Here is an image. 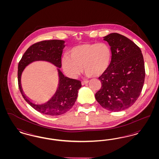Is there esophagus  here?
I'll return each instance as SVG.
<instances>
[{
  "instance_id": "34e87169",
  "label": "esophagus",
  "mask_w": 159,
  "mask_h": 159,
  "mask_svg": "<svg viewBox=\"0 0 159 159\" xmlns=\"http://www.w3.org/2000/svg\"><path fill=\"white\" fill-rule=\"evenodd\" d=\"M88 82H89V81H88V80H84V81H82V85H84V84H87Z\"/></svg>"
}]
</instances>
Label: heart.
<instances>
[{"label": "heart", "instance_id": "1", "mask_svg": "<svg viewBox=\"0 0 159 159\" xmlns=\"http://www.w3.org/2000/svg\"><path fill=\"white\" fill-rule=\"evenodd\" d=\"M70 56L64 55L62 66L65 72L76 77L82 70L88 76H100L108 68L111 59L110 46L106 42L84 43L73 47Z\"/></svg>", "mask_w": 159, "mask_h": 159}]
</instances>
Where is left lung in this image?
I'll return each instance as SVG.
<instances>
[{
    "mask_svg": "<svg viewBox=\"0 0 159 159\" xmlns=\"http://www.w3.org/2000/svg\"><path fill=\"white\" fill-rule=\"evenodd\" d=\"M104 40L111 47V60L99 77L101 88L95 98L106 110L120 111L132 106L141 94L145 76L143 55L134 42L119 33Z\"/></svg>",
    "mask_w": 159,
    "mask_h": 159,
    "instance_id": "8db88e82",
    "label": "left lung"
}]
</instances>
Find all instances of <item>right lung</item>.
Masks as SVG:
<instances>
[{
  "mask_svg": "<svg viewBox=\"0 0 159 159\" xmlns=\"http://www.w3.org/2000/svg\"><path fill=\"white\" fill-rule=\"evenodd\" d=\"M64 43L65 42L61 40H44L35 43L27 49L18 63V83L23 98L34 109L46 115L57 116L68 111L76 102L78 91L82 87L81 82L65 77L58 68L60 79L57 91L46 103L38 105L32 103L24 94L21 85V76L24 68L35 61H46L61 68Z\"/></svg>",
  "mask_w": 159,
  "mask_h": 159,
  "instance_id": "1",
  "label": "right lung"
}]
</instances>
